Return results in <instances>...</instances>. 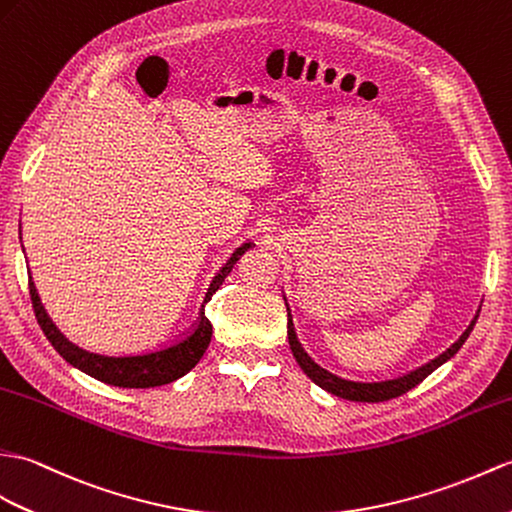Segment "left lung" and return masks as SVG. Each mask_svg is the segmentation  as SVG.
Segmentation results:
<instances>
[{
  "instance_id": "8db88e82",
  "label": "left lung",
  "mask_w": 512,
  "mask_h": 512,
  "mask_svg": "<svg viewBox=\"0 0 512 512\" xmlns=\"http://www.w3.org/2000/svg\"><path fill=\"white\" fill-rule=\"evenodd\" d=\"M285 307H288V303H285ZM478 316H480V310H478V314L473 316L471 325L465 329V334H462L454 344H451V347L445 353L438 355V358L423 364L421 368H417V371H410L408 375H401V377H395V379H384V382H351V379L338 377L334 373H329L327 368L318 366L310 358V355L305 353L299 338H296L294 323H292V316H290V307H288V340H290V349L294 353L296 362H299V366L303 368V373L310 377L316 386L331 392V395L342 397V399H349V401L377 403V401H388V399H395V397L403 395V392H408L410 388L421 384L423 379L430 375V373H434L438 366L454 358V355L458 353V349L469 338V334L473 331V325H475V320H478Z\"/></svg>"
}]
</instances>
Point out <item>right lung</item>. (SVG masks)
<instances>
[{
	"instance_id": "add662e5",
	"label": "right lung",
	"mask_w": 512,
	"mask_h": 512,
	"mask_svg": "<svg viewBox=\"0 0 512 512\" xmlns=\"http://www.w3.org/2000/svg\"><path fill=\"white\" fill-rule=\"evenodd\" d=\"M251 248V242L242 244L240 248H235L233 255L227 259L216 277L211 279L205 301H202V310L198 316V323L192 327V331L176 340L168 347L154 349L148 353H135V355H102V353H91L87 349H80L78 344L69 342L61 329H58L52 318L47 316L45 307L41 303V296L37 292V285L32 281L30 275V296H32V307L34 314H37L39 325L43 329L45 338L52 342V347L61 353V358H65V362H69L71 366H76L78 371L91 375L98 382H104L109 386H117V388H157V386H165L176 382L178 377L187 375L192 368L200 362L202 355H205L209 342H211V323L209 318L205 316V305L211 301L213 292H216L222 281L229 277V272L233 270V266L240 261V257Z\"/></svg>"
}]
</instances>
